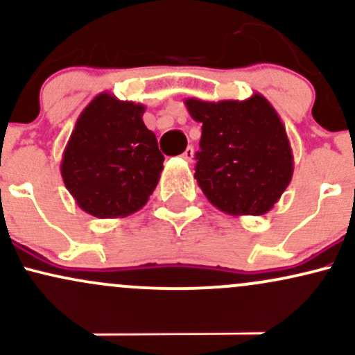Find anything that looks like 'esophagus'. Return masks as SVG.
<instances>
[{
  "instance_id": "1",
  "label": "esophagus",
  "mask_w": 355,
  "mask_h": 355,
  "mask_svg": "<svg viewBox=\"0 0 355 355\" xmlns=\"http://www.w3.org/2000/svg\"><path fill=\"white\" fill-rule=\"evenodd\" d=\"M182 158L185 162H191V158H193V146H187L185 152L182 153Z\"/></svg>"
}]
</instances>
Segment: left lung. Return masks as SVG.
<instances>
[{
	"label": "left lung",
	"mask_w": 355,
	"mask_h": 355,
	"mask_svg": "<svg viewBox=\"0 0 355 355\" xmlns=\"http://www.w3.org/2000/svg\"><path fill=\"white\" fill-rule=\"evenodd\" d=\"M202 123L195 178L214 207L229 215H263L279 202L294 173L285 126L260 93L247 100L187 98Z\"/></svg>",
	"instance_id": "left-lung-1"
}]
</instances>
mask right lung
<instances>
[{
	"instance_id": "add662e5",
	"label": "right lung",
	"mask_w": 355,
	"mask_h": 355,
	"mask_svg": "<svg viewBox=\"0 0 355 355\" xmlns=\"http://www.w3.org/2000/svg\"><path fill=\"white\" fill-rule=\"evenodd\" d=\"M145 105L96 95L76 120L61 158V178L76 205L96 218H121L148 202L164 170Z\"/></svg>"
}]
</instances>
